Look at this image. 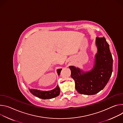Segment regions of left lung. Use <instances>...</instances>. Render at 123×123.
<instances>
[{
  "instance_id": "8db88e82",
  "label": "left lung",
  "mask_w": 123,
  "mask_h": 123,
  "mask_svg": "<svg viewBox=\"0 0 123 123\" xmlns=\"http://www.w3.org/2000/svg\"><path fill=\"white\" fill-rule=\"evenodd\" d=\"M97 53L92 69L84 72L78 67L69 66L71 77L74 80L76 90L80 94H96L104 89L111 77L113 59L109 44L104 37H96Z\"/></svg>"
}]
</instances>
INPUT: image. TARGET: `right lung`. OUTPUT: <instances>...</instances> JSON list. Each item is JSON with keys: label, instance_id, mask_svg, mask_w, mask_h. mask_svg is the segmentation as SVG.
Here are the masks:
<instances>
[{"label": "right lung", "instance_id": "1", "mask_svg": "<svg viewBox=\"0 0 123 123\" xmlns=\"http://www.w3.org/2000/svg\"><path fill=\"white\" fill-rule=\"evenodd\" d=\"M62 69H58L57 70L58 75H60V73ZM30 92L34 96L42 99H49L54 98L58 96L60 93V89L58 86L56 88L49 91H42L35 89H29Z\"/></svg>", "mask_w": 123, "mask_h": 123}]
</instances>
